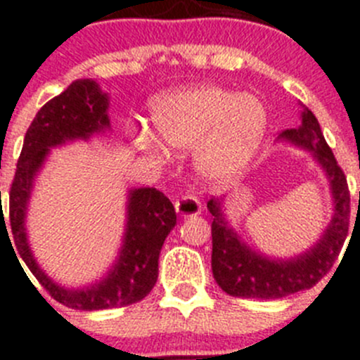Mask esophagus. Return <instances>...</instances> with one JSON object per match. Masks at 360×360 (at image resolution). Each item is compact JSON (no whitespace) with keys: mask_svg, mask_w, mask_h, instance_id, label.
Wrapping results in <instances>:
<instances>
[{"mask_svg":"<svg viewBox=\"0 0 360 360\" xmlns=\"http://www.w3.org/2000/svg\"><path fill=\"white\" fill-rule=\"evenodd\" d=\"M179 217H193L200 213V202L193 195H183L174 202Z\"/></svg>","mask_w":360,"mask_h":360,"instance_id":"obj_1","label":"esophagus"}]
</instances>
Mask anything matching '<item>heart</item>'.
<instances>
[{
  "instance_id": "b5f03b06",
  "label": "heart",
  "mask_w": 360,
  "mask_h": 360,
  "mask_svg": "<svg viewBox=\"0 0 360 360\" xmlns=\"http://www.w3.org/2000/svg\"><path fill=\"white\" fill-rule=\"evenodd\" d=\"M152 124L168 150L186 154L195 148L197 172L204 179L229 183L244 172L260 147L267 112L252 96L219 86H195L158 96ZM162 146L152 136L138 138V147L158 160H167Z\"/></svg>"
}]
</instances>
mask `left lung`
I'll use <instances>...</instances> for the list:
<instances>
[{
    "label": "left lung",
    "mask_w": 360,
    "mask_h": 360,
    "mask_svg": "<svg viewBox=\"0 0 360 360\" xmlns=\"http://www.w3.org/2000/svg\"><path fill=\"white\" fill-rule=\"evenodd\" d=\"M297 147L312 152L330 181L333 217L316 245L289 260L258 255L249 249L235 229L229 228L222 212V199H210L212 222V271L219 287L229 296L249 300H278L314 287L325 278L338 260L349 226V190L345 172L325 141L319 122L310 109L301 112V125L280 134ZM360 199V193H359Z\"/></svg>",
    "instance_id": "obj_1"
}]
</instances>
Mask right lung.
I'll return each instance as SVG.
<instances>
[{"label": "right lung", "mask_w": 360, "mask_h": 360, "mask_svg": "<svg viewBox=\"0 0 360 360\" xmlns=\"http://www.w3.org/2000/svg\"><path fill=\"white\" fill-rule=\"evenodd\" d=\"M108 108V95L100 91L95 80L89 79L75 80L66 91L44 103L25 134L11 186L8 219L14 235L11 245L15 244L19 257L48 294L75 310L118 309L143 300L156 285L160 251L177 219L174 204L165 193L156 188H136L129 193L124 245L118 260L103 280L87 289L70 290L55 283L39 267L28 245L25 228L34 177L43 167L51 147L73 140H87L89 136L105 131L109 127ZM1 229H6L5 217Z\"/></svg>", "instance_id": "obj_1"}]
</instances>
